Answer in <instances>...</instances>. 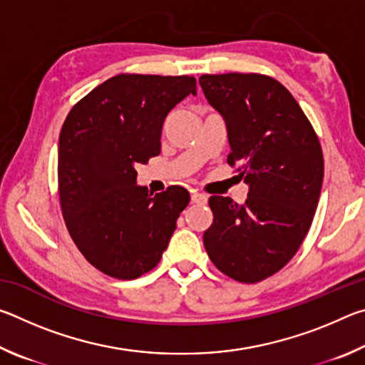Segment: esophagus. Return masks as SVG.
Segmentation results:
<instances>
[{"label":"esophagus","instance_id":"1","mask_svg":"<svg viewBox=\"0 0 365 365\" xmlns=\"http://www.w3.org/2000/svg\"><path fill=\"white\" fill-rule=\"evenodd\" d=\"M207 201V196L202 195V193H191V202H196V205H205Z\"/></svg>","mask_w":365,"mask_h":365}]
</instances>
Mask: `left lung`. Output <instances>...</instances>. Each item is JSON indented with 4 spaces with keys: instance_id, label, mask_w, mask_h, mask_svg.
<instances>
[{
    "instance_id": "left-lung-1",
    "label": "left lung",
    "mask_w": 365,
    "mask_h": 365,
    "mask_svg": "<svg viewBox=\"0 0 365 365\" xmlns=\"http://www.w3.org/2000/svg\"><path fill=\"white\" fill-rule=\"evenodd\" d=\"M207 101L227 123V163L250 185L243 206L211 196L202 242L212 264L240 283H257L292 261L316 214L322 146L298 101L262 73L201 76Z\"/></svg>"
}]
</instances>
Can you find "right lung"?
I'll list each match as a JSON object with an SVG mask.
<instances>
[{
    "label": "right lung",
    "instance_id": "add662e5",
    "mask_svg": "<svg viewBox=\"0 0 365 365\" xmlns=\"http://www.w3.org/2000/svg\"><path fill=\"white\" fill-rule=\"evenodd\" d=\"M196 95L191 76L119 73L83 96L59 133L58 193L73 243L103 274L138 279L156 267L190 202L183 187L137 185L140 164L160 153L170 109Z\"/></svg>",
    "mask_w": 365,
    "mask_h": 365
}]
</instances>
